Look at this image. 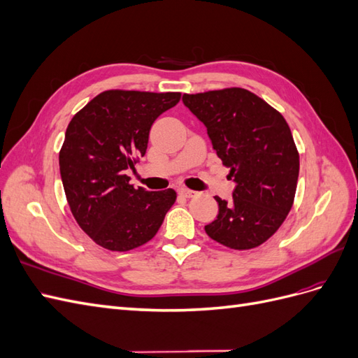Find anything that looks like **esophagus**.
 I'll list each match as a JSON object with an SVG mask.
<instances>
[{"label":"esophagus","instance_id":"34e87169","mask_svg":"<svg viewBox=\"0 0 358 358\" xmlns=\"http://www.w3.org/2000/svg\"><path fill=\"white\" fill-rule=\"evenodd\" d=\"M179 194H180V196L182 197H187V199H189V197H194V196H196V191H192V189H188V188H180L179 189Z\"/></svg>","mask_w":358,"mask_h":358}]
</instances>
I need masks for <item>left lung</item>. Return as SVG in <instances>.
Listing matches in <instances>:
<instances>
[{
    "mask_svg": "<svg viewBox=\"0 0 358 358\" xmlns=\"http://www.w3.org/2000/svg\"><path fill=\"white\" fill-rule=\"evenodd\" d=\"M182 101L236 183L230 203L215 197L218 215L206 233L233 249L262 245L285 221L297 188L299 152L287 121L242 88L183 94Z\"/></svg>",
    "mask_w": 358,
    "mask_h": 358,
    "instance_id": "1",
    "label": "left lung"
}]
</instances>
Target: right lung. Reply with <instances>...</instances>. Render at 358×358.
Wrapping results in <instances>:
<instances>
[{
  "label": "right lung",
  "instance_id": "right-lung-1",
  "mask_svg": "<svg viewBox=\"0 0 358 358\" xmlns=\"http://www.w3.org/2000/svg\"><path fill=\"white\" fill-rule=\"evenodd\" d=\"M179 100V92L104 91L70 121L61 179L73 216L96 245L119 252L142 246L176 201L171 188H134L125 173L146 154L155 119Z\"/></svg>",
  "mask_w": 358,
  "mask_h": 358
}]
</instances>
